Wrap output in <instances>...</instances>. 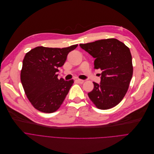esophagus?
<instances>
[{
	"label": "esophagus",
	"instance_id": "1",
	"mask_svg": "<svg viewBox=\"0 0 154 154\" xmlns=\"http://www.w3.org/2000/svg\"><path fill=\"white\" fill-rule=\"evenodd\" d=\"M76 81H78V83L79 84H83L85 82V80L83 79H77Z\"/></svg>",
	"mask_w": 154,
	"mask_h": 154
}]
</instances>
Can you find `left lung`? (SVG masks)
I'll return each instance as SVG.
<instances>
[{
  "instance_id": "8db88e82",
  "label": "left lung",
  "mask_w": 154,
  "mask_h": 154,
  "mask_svg": "<svg viewBox=\"0 0 154 154\" xmlns=\"http://www.w3.org/2000/svg\"><path fill=\"white\" fill-rule=\"evenodd\" d=\"M80 47L94 60V68L102 71L100 83L88 95L98 109L105 110L118 104L128 91L133 74L129 48L116 38L97 40Z\"/></svg>"
}]
</instances>
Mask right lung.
<instances>
[{
  "instance_id": "1",
  "label": "right lung",
  "mask_w": 154,
  "mask_h": 154,
  "mask_svg": "<svg viewBox=\"0 0 154 154\" xmlns=\"http://www.w3.org/2000/svg\"><path fill=\"white\" fill-rule=\"evenodd\" d=\"M78 45L63 48L37 47L26 53L20 73L25 94L33 106L46 113L56 111L68 94L74 81L58 79V68Z\"/></svg>"
}]
</instances>
